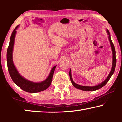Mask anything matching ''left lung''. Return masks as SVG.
Returning a JSON list of instances; mask_svg holds the SVG:
<instances>
[{
  "label": "left lung",
  "mask_w": 122,
  "mask_h": 122,
  "mask_svg": "<svg viewBox=\"0 0 122 122\" xmlns=\"http://www.w3.org/2000/svg\"><path fill=\"white\" fill-rule=\"evenodd\" d=\"M107 32L108 33V36H109V41H110V44L111 45V50H112V68H111V71L109 73V75L108 76V77H107L106 80H104V81L102 82V83L98 84V85L95 86H81L79 85V84H77L75 83V82L73 81V78H72L71 77V69H70L69 71V77H70V79H71V82L72 84L74 86V87H75L76 88L78 89L82 90H84V91H87V92H90V91H95L96 90H98L99 89L103 87V86H104L106 84H107V82L109 81V80H110V78H111V76L112 75V74L114 73L115 70V67H116V51H115V47L114 45H113V43L111 41V37H110V32H109L108 30H107Z\"/></svg>",
  "instance_id": "obj_1"
}]
</instances>
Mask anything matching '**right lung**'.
Masks as SVG:
<instances>
[{
  "instance_id": "add662e5",
  "label": "right lung",
  "mask_w": 122,
  "mask_h": 122,
  "mask_svg": "<svg viewBox=\"0 0 122 122\" xmlns=\"http://www.w3.org/2000/svg\"><path fill=\"white\" fill-rule=\"evenodd\" d=\"M18 26L19 25L16 27L12 32L7 51V68L10 76L13 81L16 85L26 92H30V93H36V92H42V91L46 90L50 86L51 81H52L54 72L56 66H55L54 67H53L50 72V74H49L48 77L46 80L41 82H39V83H36V82L29 81L20 75L19 72L18 71L15 66L14 65L13 56H12L14 39H15L16 33V30L18 28Z\"/></svg>"
}]
</instances>
